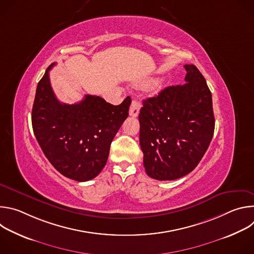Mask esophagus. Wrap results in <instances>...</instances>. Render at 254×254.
Here are the masks:
<instances>
[{"mask_svg": "<svg viewBox=\"0 0 254 254\" xmlns=\"http://www.w3.org/2000/svg\"><path fill=\"white\" fill-rule=\"evenodd\" d=\"M140 102L137 101V100H132L131 101V104L129 106V116L130 117H137L138 116V113H139V110H140Z\"/></svg>", "mask_w": 254, "mask_h": 254, "instance_id": "1", "label": "esophagus"}]
</instances>
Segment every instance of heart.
Segmentation results:
<instances>
[{"instance_id": "b5f03b06", "label": "heart", "mask_w": 254, "mask_h": 254, "mask_svg": "<svg viewBox=\"0 0 254 254\" xmlns=\"http://www.w3.org/2000/svg\"><path fill=\"white\" fill-rule=\"evenodd\" d=\"M156 87H157V86H156Z\"/></svg>"}]
</instances>
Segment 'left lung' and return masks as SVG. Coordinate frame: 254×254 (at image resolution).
I'll use <instances>...</instances> for the list:
<instances>
[{"mask_svg": "<svg viewBox=\"0 0 254 254\" xmlns=\"http://www.w3.org/2000/svg\"><path fill=\"white\" fill-rule=\"evenodd\" d=\"M184 67L186 83L168 86L144 99L138 115L143 166L148 176L159 181L192 172L214 133L211 91L195 65Z\"/></svg>", "mask_w": 254, "mask_h": 254, "instance_id": "left-lung-1", "label": "left lung"}]
</instances>
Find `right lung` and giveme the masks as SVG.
<instances>
[{
  "instance_id": "1",
  "label": "right lung",
  "mask_w": 254,
  "mask_h": 254,
  "mask_svg": "<svg viewBox=\"0 0 254 254\" xmlns=\"http://www.w3.org/2000/svg\"><path fill=\"white\" fill-rule=\"evenodd\" d=\"M52 63L38 82L32 127L38 143L63 176L77 182L95 178L104 168L112 141L128 116L130 97L113 105L96 95L75 104L61 103L50 84Z\"/></svg>"
}]
</instances>
